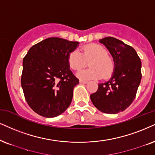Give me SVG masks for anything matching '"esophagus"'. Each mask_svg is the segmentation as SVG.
I'll list each match as a JSON object with an SVG mask.
<instances>
[{
	"label": "esophagus",
	"instance_id": "1",
	"mask_svg": "<svg viewBox=\"0 0 155 155\" xmlns=\"http://www.w3.org/2000/svg\"><path fill=\"white\" fill-rule=\"evenodd\" d=\"M80 84H87L88 82L87 81H84V80H79Z\"/></svg>",
	"mask_w": 155,
	"mask_h": 155
}]
</instances>
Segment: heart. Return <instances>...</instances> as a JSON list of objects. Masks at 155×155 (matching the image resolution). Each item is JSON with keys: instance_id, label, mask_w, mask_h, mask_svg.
Returning <instances> with one entry per match:
<instances>
[{"instance_id": "b5f03b06", "label": "heart", "mask_w": 155, "mask_h": 155, "mask_svg": "<svg viewBox=\"0 0 155 155\" xmlns=\"http://www.w3.org/2000/svg\"><path fill=\"white\" fill-rule=\"evenodd\" d=\"M104 46L97 44H90L82 47V52L74 49L68 54L67 62L69 67L78 71L87 66L89 61L88 69L81 70L77 76L81 79H98L102 76L104 79L110 78L114 71V61Z\"/></svg>"}]
</instances>
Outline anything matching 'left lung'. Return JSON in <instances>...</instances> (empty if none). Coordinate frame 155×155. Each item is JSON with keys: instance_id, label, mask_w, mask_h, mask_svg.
I'll return each instance as SVG.
<instances>
[{"instance_id": "1", "label": "left lung", "mask_w": 155, "mask_h": 155, "mask_svg": "<svg viewBox=\"0 0 155 155\" xmlns=\"http://www.w3.org/2000/svg\"><path fill=\"white\" fill-rule=\"evenodd\" d=\"M108 48L115 63L111 79L99 84L95 93L90 95L96 108L106 114H117L125 110L136 97L142 79V63L132 46L113 37L100 41Z\"/></svg>"}]
</instances>
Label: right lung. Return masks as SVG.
Masks as SVG:
<instances>
[{"label": "right lung", "mask_w": 155, "mask_h": 155, "mask_svg": "<svg viewBox=\"0 0 155 155\" xmlns=\"http://www.w3.org/2000/svg\"><path fill=\"white\" fill-rule=\"evenodd\" d=\"M78 44L52 37L34 45L23 58V94L29 107L41 116L57 117L71 104L79 79L68 67L67 57Z\"/></svg>", "instance_id": "right-lung-1"}]
</instances>
